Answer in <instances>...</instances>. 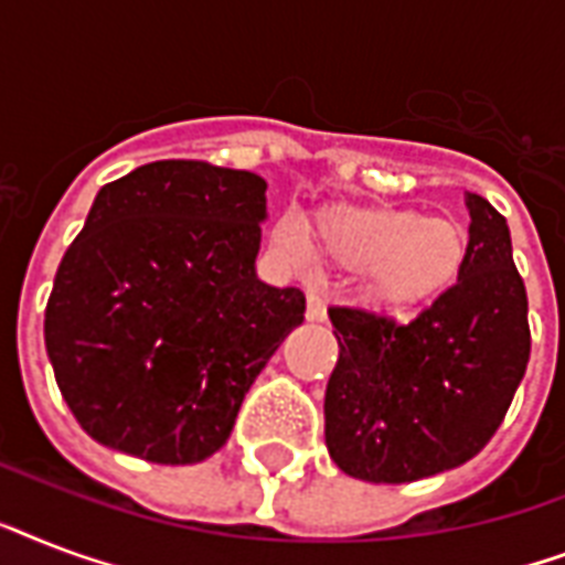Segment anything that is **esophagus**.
I'll list each match as a JSON object with an SVG mask.
<instances>
[{
  "label": "esophagus",
  "instance_id": "1",
  "mask_svg": "<svg viewBox=\"0 0 565 565\" xmlns=\"http://www.w3.org/2000/svg\"><path fill=\"white\" fill-rule=\"evenodd\" d=\"M308 319L310 322H322V319H326V301H322V296L313 290L308 292Z\"/></svg>",
  "mask_w": 565,
  "mask_h": 565
}]
</instances>
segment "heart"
<instances>
[{
    "mask_svg": "<svg viewBox=\"0 0 565 565\" xmlns=\"http://www.w3.org/2000/svg\"><path fill=\"white\" fill-rule=\"evenodd\" d=\"M317 234L331 264L358 269L363 301L398 317L437 301L466 264V231L455 220L413 207L328 213ZM275 243L296 264H308V239L296 220L278 225Z\"/></svg>",
    "mask_w": 565,
    "mask_h": 565,
    "instance_id": "obj_1",
    "label": "heart"
}]
</instances>
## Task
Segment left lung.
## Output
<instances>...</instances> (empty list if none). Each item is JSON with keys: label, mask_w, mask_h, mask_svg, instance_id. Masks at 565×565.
I'll list each match as a JSON object with an SVG mask.
<instances>
[{"label": "left lung", "mask_w": 565, "mask_h": 565, "mask_svg": "<svg viewBox=\"0 0 565 565\" xmlns=\"http://www.w3.org/2000/svg\"><path fill=\"white\" fill-rule=\"evenodd\" d=\"M466 211L457 284L407 326L328 310L340 358L326 390V446L358 481L411 483L463 466L525 377L527 296L508 220L478 193H466Z\"/></svg>", "instance_id": "left-lung-1"}]
</instances>
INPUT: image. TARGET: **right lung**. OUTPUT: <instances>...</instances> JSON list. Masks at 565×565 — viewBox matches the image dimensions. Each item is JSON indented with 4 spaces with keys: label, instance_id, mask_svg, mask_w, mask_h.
<instances>
[{
    "label": "right lung",
    "instance_id": "obj_1",
    "mask_svg": "<svg viewBox=\"0 0 565 565\" xmlns=\"http://www.w3.org/2000/svg\"><path fill=\"white\" fill-rule=\"evenodd\" d=\"M266 181L154 161L96 193L57 266L46 354L96 443L149 463H202L248 386L305 322V292L257 278Z\"/></svg>",
    "mask_w": 565,
    "mask_h": 565
}]
</instances>
